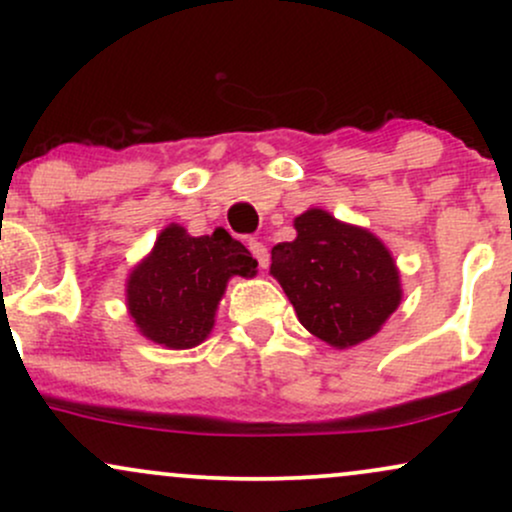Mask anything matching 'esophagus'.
Segmentation results:
<instances>
[{"mask_svg":"<svg viewBox=\"0 0 512 512\" xmlns=\"http://www.w3.org/2000/svg\"><path fill=\"white\" fill-rule=\"evenodd\" d=\"M248 248L252 252V257H255V260H257V264H260L262 269H267L269 267V250H267V245L260 243V240H250Z\"/></svg>","mask_w":512,"mask_h":512,"instance_id":"1","label":"esophagus"}]
</instances>
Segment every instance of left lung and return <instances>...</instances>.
<instances>
[{"instance_id": "1", "label": "left lung", "mask_w": 512, "mask_h": 512, "mask_svg": "<svg viewBox=\"0 0 512 512\" xmlns=\"http://www.w3.org/2000/svg\"><path fill=\"white\" fill-rule=\"evenodd\" d=\"M296 238L272 248L269 274L310 334L332 349L375 337L402 303L392 252L368 228L313 207L293 219Z\"/></svg>"}]
</instances>
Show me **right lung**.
Here are the masks:
<instances>
[{
  "label": "right lung",
  "mask_w": 512,
  "mask_h": 512,
  "mask_svg": "<svg viewBox=\"0 0 512 512\" xmlns=\"http://www.w3.org/2000/svg\"><path fill=\"white\" fill-rule=\"evenodd\" d=\"M255 274L257 260L228 231L216 228L211 236L195 238L180 223H170L127 276V313L154 344L195 349L214 330L228 281Z\"/></svg>",
  "instance_id": "obj_1"
}]
</instances>
